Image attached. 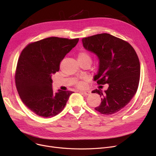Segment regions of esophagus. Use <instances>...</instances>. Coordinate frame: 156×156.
I'll use <instances>...</instances> for the list:
<instances>
[{"label": "esophagus", "instance_id": "1", "mask_svg": "<svg viewBox=\"0 0 156 156\" xmlns=\"http://www.w3.org/2000/svg\"><path fill=\"white\" fill-rule=\"evenodd\" d=\"M80 92L81 94L85 95H89L90 94V92L88 91V90H87V91H80Z\"/></svg>", "mask_w": 156, "mask_h": 156}]
</instances>
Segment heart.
I'll return each mask as SVG.
<instances>
[{
    "mask_svg": "<svg viewBox=\"0 0 156 156\" xmlns=\"http://www.w3.org/2000/svg\"><path fill=\"white\" fill-rule=\"evenodd\" d=\"M78 60L79 62H83L86 61H91V57L85 51H80L78 54ZM85 85V81H79L77 83L78 88H83Z\"/></svg>",
    "mask_w": 156,
    "mask_h": 156,
    "instance_id": "b5f03b06",
    "label": "heart"
}]
</instances>
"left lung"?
I'll return each instance as SVG.
<instances>
[{
  "instance_id": "8db88e82",
  "label": "left lung",
  "mask_w": 156,
  "mask_h": 156,
  "mask_svg": "<svg viewBox=\"0 0 156 156\" xmlns=\"http://www.w3.org/2000/svg\"><path fill=\"white\" fill-rule=\"evenodd\" d=\"M84 48L99 58V66L94 80L99 85L108 84L107 90H94L101 103L95 109L109 115L119 111L136 94L140 75V65L133 47L126 41L108 34L82 38Z\"/></svg>"
}]
</instances>
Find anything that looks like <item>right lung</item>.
Returning a JSON list of instances; mask_svg holds the SVG:
<instances>
[{
	"label": "right lung",
	"mask_w": 156,
	"mask_h": 156,
	"mask_svg": "<svg viewBox=\"0 0 156 156\" xmlns=\"http://www.w3.org/2000/svg\"><path fill=\"white\" fill-rule=\"evenodd\" d=\"M79 38L48 37L28 45L21 52L16 67L15 82L27 107L38 116L51 118L64 108L73 92H54L52 76Z\"/></svg>",
	"instance_id": "right-lung-1"
}]
</instances>
